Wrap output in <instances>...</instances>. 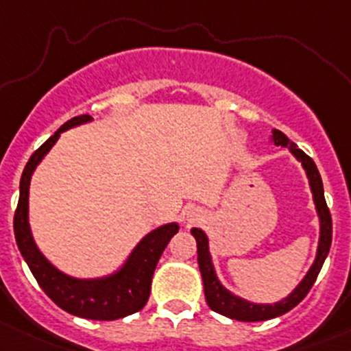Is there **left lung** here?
I'll use <instances>...</instances> for the list:
<instances>
[{
  "label": "left lung",
  "mask_w": 351,
  "mask_h": 351,
  "mask_svg": "<svg viewBox=\"0 0 351 351\" xmlns=\"http://www.w3.org/2000/svg\"><path fill=\"white\" fill-rule=\"evenodd\" d=\"M273 140H275L276 145H282V146H287V148H290V152L298 158V161H302L303 168L306 169L311 191H313L315 205H317L319 223H322L318 255H317V260H315L313 267L310 268V271H308L305 278H303V282L296 287V290L288 296V298H285L283 302L275 303V305H255V303H250V302H245V300L238 298V296L232 295L226 288L221 287V283H219L217 278V273H215L213 263H211L210 252H208L206 234L198 228L191 230V234H193L196 240V248H198V267H199V271H202L208 306L219 315H225V317L233 318V319H240V322H263V319H269V318L280 317V315H285L287 311H290L291 308L298 305V303L308 295V291L311 290V287H313L319 269H322L323 263H325V258L328 255L330 246H332V233H333L332 215H330L328 206H326L325 193H323V182H322V176H319L317 165H315V161L311 160L305 152H302L293 141L288 140L287 134L278 132V130L273 132Z\"/></svg>",
  "instance_id": "obj_1"
}]
</instances>
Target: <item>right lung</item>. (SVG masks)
Wrapping results in <instances>:
<instances>
[{
  "mask_svg": "<svg viewBox=\"0 0 351 351\" xmlns=\"http://www.w3.org/2000/svg\"><path fill=\"white\" fill-rule=\"evenodd\" d=\"M90 114H80L68 119L58 132L49 136L26 163L19 182V199L14 211L13 228L16 245L23 258L32 269L41 290L58 306L68 313L88 319H118L136 313L146 305L152 290V278L161 253L171 237L178 232L176 223L160 226L148 233L133 250L132 256L119 271L99 280H76L63 275L38 252L28 225L29 180L36 165L49 152L60 133L71 126L90 121Z\"/></svg>",
  "mask_w": 351,
  "mask_h": 351,
  "instance_id": "right-lung-1",
  "label": "right lung"
}]
</instances>
